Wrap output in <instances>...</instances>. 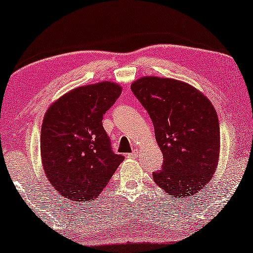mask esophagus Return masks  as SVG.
Listing matches in <instances>:
<instances>
[{
    "label": "esophagus",
    "instance_id": "34e87169",
    "mask_svg": "<svg viewBox=\"0 0 253 253\" xmlns=\"http://www.w3.org/2000/svg\"><path fill=\"white\" fill-rule=\"evenodd\" d=\"M127 157H128V158H136V157H137V150H134L133 152L128 153Z\"/></svg>",
    "mask_w": 253,
    "mask_h": 253
}]
</instances>
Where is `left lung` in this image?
Instances as JSON below:
<instances>
[{
  "label": "left lung",
  "mask_w": 253,
  "mask_h": 253,
  "mask_svg": "<svg viewBox=\"0 0 253 253\" xmlns=\"http://www.w3.org/2000/svg\"><path fill=\"white\" fill-rule=\"evenodd\" d=\"M130 88L150 115L164 154L154 182L175 198L198 193L219 159V122L212 104L193 86L176 79L143 77Z\"/></svg>",
  "instance_id": "obj_1"
}]
</instances>
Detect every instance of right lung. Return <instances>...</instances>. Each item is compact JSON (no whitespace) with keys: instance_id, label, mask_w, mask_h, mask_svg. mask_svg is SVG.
Listing matches in <instances>:
<instances>
[{"instance_id":"1","label":"right lung","mask_w":253,"mask_h":253,"mask_svg":"<svg viewBox=\"0 0 253 253\" xmlns=\"http://www.w3.org/2000/svg\"><path fill=\"white\" fill-rule=\"evenodd\" d=\"M122 94L110 82L81 86L44 116L41 156L48 182L60 195L85 202L99 197L125 157L112 151L103 115Z\"/></svg>"}]
</instances>
